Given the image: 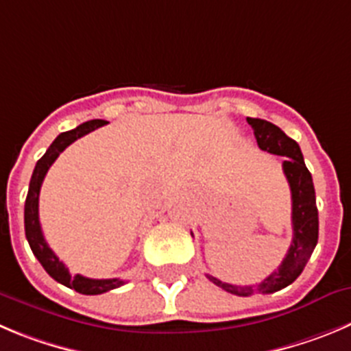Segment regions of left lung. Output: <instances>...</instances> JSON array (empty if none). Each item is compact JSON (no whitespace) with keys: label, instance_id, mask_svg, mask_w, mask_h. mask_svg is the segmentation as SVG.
I'll return each mask as SVG.
<instances>
[{"label":"left lung","instance_id":"left-lung-1","mask_svg":"<svg viewBox=\"0 0 351 351\" xmlns=\"http://www.w3.org/2000/svg\"><path fill=\"white\" fill-rule=\"evenodd\" d=\"M256 136L258 147L261 150L282 156V169L291 186V201H293V241L286 258L280 267L271 271L263 282L258 286H234L221 282L213 275L208 279L218 287L235 296H251V294H270L293 284L303 271L304 265L312 256L319 241V211L315 202V189L308 168L304 165L300 145L284 133L279 126L265 119L247 117Z\"/></svg>","mask_w":351,"mask_h":351}]
</instances>
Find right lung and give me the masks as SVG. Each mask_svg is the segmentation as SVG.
<instances>
[{"mask_svg": "<svg viewBox=\"0 0 351 351\" xmlns=\"http://www.w3.org/2000/svg\"><path fill=\"white\" fill-rule=\"evenodd\" d=\"M107 124V121L101 119H93L86 121V123L80 124L77 128L71 131H65L60 133L57 138L53 140L48 150L45 152V156L36 162V168L32 171L31 183H29V192L27 199H25V208H24V223H25V237H27L29 245H31L32 253L38 258L39 263L43 265V268L48 271L51 279H55L57 282L64 284V286L71 287V289L77 291L81 294H101L107 293L110 289H116V287L123 286L124 280L119 279H88L83 275H71L69 274L67 267L58 260L57 254L50 250V245L45 241V235L41 232V223H39V191H41V183L47 176L48 169L53 165L55 159L71 145L72 142H76L81 136L88 135L90 131L97 130V128Z\"/></svg>", "mask_w": 351, "mask_h": 351, "instance_id": "right-lung-1", "label": "right lung"}]
</instances>
